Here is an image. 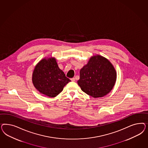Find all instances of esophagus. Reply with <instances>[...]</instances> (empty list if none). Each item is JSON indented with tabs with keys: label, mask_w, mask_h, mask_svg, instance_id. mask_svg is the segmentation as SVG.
Returning a JSON list of instances; mask_svg holds the SVG:
<instances>
[{
	"label": "esophagus",
	"mask_w": 148,
	"mask_h": 148,
	"mask_svg": "<svg viewBox=\"0 0 148 148\" xmlns=\"http://www.w3.org/2000/svg\"><path fill=\"white\" fill-rule=\"evenodd\" d=\"M71 81H73V82H74V81H75V79L74 77L72 78V79H71Z\"/></svg>",
	"instance_id": "1"
}]
</instances>
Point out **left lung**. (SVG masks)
<instances>
[{"label": "left lung", "mask_w": 148, "mask_h": 148, "mask_svg": "<svg viewBox=\"0 0 148 148\" xmlns=\"http://www.w3.org/2000/svg\"><path fill=\"white\" fill-rule=\"evenodd\" d=\"M116 79V71L112 63L107 58L97 55L91 57L81 69L77 84L83 92L97 98L110 92Z\"/></svg>", "instance_id": "8db88e82"}]
</instances>
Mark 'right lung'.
Masks as SVG:
<instances>
[{
	"label": "right lung",
	"instance_id": "1",
	"mask_svg": "<svg viewBox=\"0 0 148 148\" xmlns=\"http://www.w3.org/2000/svg\"><path fill=\"white\" fill-rule=\"evenodd\" d=\"M32 80L40 93L50 98L57 96L71 81L59 68L54 58H43L36 64Z\"/></svg>",
	"mask_w": 148,
	"mask_h": 148
}]
</instances>
